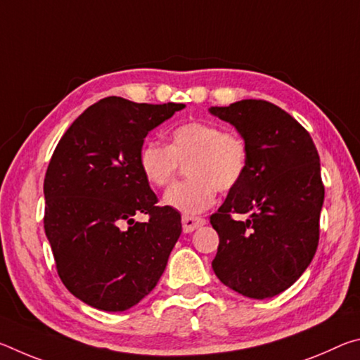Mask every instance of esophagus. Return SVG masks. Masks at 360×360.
Masks as SVG:
<instances>
[{"mask_svg": "<svg viewBox=\"0 0 360 360\" xmlns=\"http://www.w3.org/2000/svg\"><path fill=\"white\" fill-rule=\"evenodd\" d=\"M205 219L202 217H192V216H182V229H184L186 233H191V231L197 230L198 227L205 225Z\"/></svg>", "mask_w": 360, "mask_h": 360, "instance_id": "esophagus-1", "label": "esophagus"}]
</instances>
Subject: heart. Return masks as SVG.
<instances>
[{
    "label": "heart",
    "instance_id": "obj_1",
    "mask_svg": "<svg viewBox=\"0 0 360 360\" xmlns=\"http://www.w3.org/2000/svg\"><path fill=\"white\" fill-rule=\"evenodd\" d=\"M138 163L146 182L157 188L167 187L186 165L188 179L168 188L163 203L195 216L214 203L217 188L229 192L245 178L248 146L211 122H187L169 133L168 146L146 141Z\"/></svg>",
    "mask_w": 360,
    "mask_h": 360
}]
</instances>
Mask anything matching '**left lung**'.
<instances>
[{"mask_svg": "<svg viewBox=\"0 0 360 360\" xmlns=\"http://www.w3.org/2000/svg\"><path fill=\"white\" fill-rule=\"evenodd\" d=\"M248 146L245 178L210 217L219 235L212 270L227 288L264 300L303 275L319 243L324 203L319 154L309 133L273 103L212 106ZM248 214L235 221L231 214Z\"/></svg>", "mask_w": 360, "mask_h": 360, "instance_id": "8db88e82", "label": "left lung"}]
</instances>
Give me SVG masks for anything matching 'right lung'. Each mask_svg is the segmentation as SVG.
<instances>
[{"label":"right lung","instance_id":"1","mask_svg":"<svg viewBox=\"0 0 360 360\" xmlns=\"http://www.w3.org/2000/svg\"><path fill=\"white\" fill-rule=\"evenodd\" d=\"M186 105L108 96L60 139L44 178V230L58 276L103 311H125L155 288L178 241L181 214L157 206L138 157L144 138ZM148 214L138 223L134 216Z\"/></svg>","mask_w":360,"mask_h":360}]
</instances>
